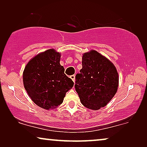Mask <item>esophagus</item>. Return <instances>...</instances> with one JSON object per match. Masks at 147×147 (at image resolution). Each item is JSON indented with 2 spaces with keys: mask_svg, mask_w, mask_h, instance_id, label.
Segmentation results:
<instances>
[{
  "mask_svg": "<svg viewBox=\"0 0 147 147\" xmlns=\"http://www.w3.org/2000/svg\"><path fill=\"white\" fill-rule=\"evenodd\" d=\"M70 78L72 80V81H73L74 82H75V75H71L70 76Z\"/></svg>",
  "mask_w": 147,
  "mask_h": 147,
  "instance_id": "esophagus-1",
  "label": "esophagus"
}]
</instances>
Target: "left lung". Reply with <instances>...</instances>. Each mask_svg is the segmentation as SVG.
<instances>
[{
    "label": "left lung",
    "mask_w": 147,
    "mask_h": 147,
    "mask_svg": "<svg viewBox=\"0 0 147 147\" xmlns=\"http://www.w3.org/2000/svg\"><path fill=\"white\" fill-rule=\"evenodd\" d=\"M75 88L82 104L91 110L106 106L117 92L118 74L110 60L96 51L84 53Z\"/></svg>",
    "instance_id": "8db88e82"
}]
</instances>
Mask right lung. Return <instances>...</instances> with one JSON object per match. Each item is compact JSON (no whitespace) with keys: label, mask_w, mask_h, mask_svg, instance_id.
Wrapping results in <instances>:
<instances>
[{"label":"right lung","mask_w":147,"mask_h":147,"mask_svg":"<svg viewBox=\"0 0 147 147\" xmlns=\"http://www.w3.org/2000/svg\"><path fill=\"white\" fill-rule=\"evenodd\" d=\"M60 57L55 49H48L30 60L24 69L23 84L28 95L44 109L57 107L74 86L60 65Z\"/></svg>","instance_id":"right-lung-1"}]
</instances>
